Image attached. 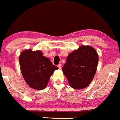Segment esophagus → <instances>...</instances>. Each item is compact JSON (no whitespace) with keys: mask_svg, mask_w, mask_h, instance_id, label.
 Masks as SVG:
<instances>
[{"mask_svg":"<svg viewBox=\"0 0 120 120\" xmlns=\"http://www.w3.org/2000/svg\"><path fill=\"white\" fill-rule=\"evenodd\" d=\"M58 67H59V69H61V64H58Z\"/></svg>","mask_w":120,"mask_h":120,"instance_id":"34e87169","label":"esophagus"}]
</instances>
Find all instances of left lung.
Segmentation results:
<instances>
[{
    "label": "left lung",
    "instance_id": "obj_1",
    "mask_svg": "<svg viewBox=\"0 0 120 120\" xmlns=\"http://www.w3.org/2000/svg\"><path fill=\"white\" fill-rule=\"evenodd\" d=\"M98 56L90 46L82 45L71 52L62 68L71 87L80 89L87 87L96 72Z\"/></svg>",
    "mask_w": 120,
    "mask_h": 120
}]
</instances>
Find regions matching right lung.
Masks as SVG:
<instances>
[{"label": "right lung", "instance_id": "obj_1", "mask_svg": "<svg viewBox=\"0 0 120 120\" xmlns=\"http://www.w3.org/2000/svg\"><path fill=\"white\" fill-rule=\"evenodd\" d=\"M40 51L25 50L20 54L19 63L23 78L31 88L38 90L45 89L51 75L57 67Z\"/></svg>", "mask_w": 120, "mask_h": 120}]
</instances>
